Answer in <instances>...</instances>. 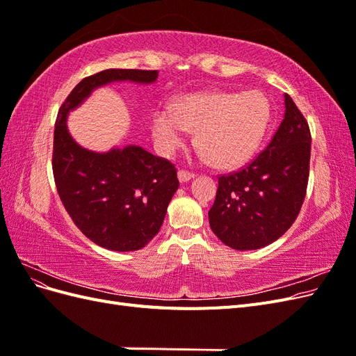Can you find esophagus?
<instances>
[{
	"label": "esophagus",
	"mask_w": 356,
	"mask_h": 356,
	"mask_svg": "<svg viewBox=\"0 0 356 356\" xmlns=\"http://www.w3.org/2000/svg\"><path fill=\"white\" fill-rule=\"evenodd\" d=\"M195 177H196L195 174H191V172H187V170H179V172H178V179H179V182H187V181L193 179Z\"/></svg>",
	"instance_id": "1"
}]
</instances>
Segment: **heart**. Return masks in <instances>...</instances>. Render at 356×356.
Segmentation results:
<instances>
[{
    "label": "heart",
    "instance_id": "heart-1",
    "mask_svg": "<svg viewBox=\"0 0 356 356\" xmlns=\"http://www.w3.org/2000/svg\"><path fill=\"white\" fill-rule=\"evenodd\" d=\"M270 120V101L260 90L202 92L182 96L174 113L154 111L152 132L160 153L169 157L184 145L187 129L196 131L200 159L233 169L254 156Z\"/></svg>",
    "mask_w": 356,
    "mask_h": 356
}]
</instances>
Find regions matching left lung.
<instances>
[{
    "label": "left lung",
    "mask_w": 356,
    "mask_h": 356,
    "mask_svg": "<svg viewBox=\"0 0 356 356\" xmlns=\"http://www.w3.org/2000/svg\"><path fill=\"white\" fill-rule=\"evenodd\" d=\"M284 102V120L264 152L246 168L218 178L209 225L233 250H258L281 238L305 202L310 131L289 95Z\"/></svg>",
    "instance_id": "left-lung-1"
}]
</instances>
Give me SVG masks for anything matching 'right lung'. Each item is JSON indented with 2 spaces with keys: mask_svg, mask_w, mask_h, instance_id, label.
<instances>
[{
  "mask_svg": "<svg viewBox=\"0 0 356 356\" xmlns=\"http://www.w3.org/2000/svg\"><path fill=\"white\" fill-rule=\"evenodd\" d=\"M159 71L105 70L83 79L58 113L53 138V177L59 197L84 236L118 252L144 248L159 233L179 187L177 169L139 145L96 153L71 136L68 114L92 92L114 81L149 84Z\"/></svg>",
  "mask_w": 356,
  "mask_h": 356,
  "instance_id": "obj_1",
  "label": "right lung"
}]
</instances>
